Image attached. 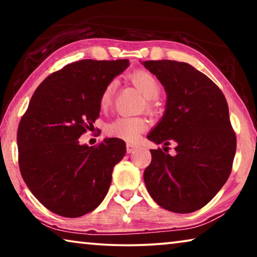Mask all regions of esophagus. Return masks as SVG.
<instances>
[{"label": "esophagus", "instance_id": "obj_1", "mask_svg": "<svg viewBox=\"0 0 257 257\" xmlns=\"http://www.w3.org/2000/svg\"><path fill=\"white\" fill-rule=\"evenodd\" d=\"M138 147L137 144H135V143H127V152L128 153H133V152L136 150Z\"/></svg>", "mask_w": 257, "mask_h": 257}]
</instances>
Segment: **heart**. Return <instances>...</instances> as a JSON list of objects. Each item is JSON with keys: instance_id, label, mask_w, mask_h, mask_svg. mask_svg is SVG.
I'll return each instance as SVG.
<instances>
[{"instance_id": "obj_1", "label": "heart", "mask_w": 257, "mask_h": 257, "mask_svg": "<svg viewBox=\"0 0 257 257\" xmlns=\"http://www.w3.org/2000/svg\"><path fill=\"white\" fill-rule=\"evenodd\" d=\"M132 80L136 85L137 88L141 90L142 94L147 99H154L159 96L161 86L159 80L147 71H137L133 73ZM116 87V81L112 80L105 86L101 95V105L106 106L110 104L113 93ZM147 127L145 119L139 116H120L113 120L111 123L107 124L106 132L110 136L119 137L125 141H136L139 134L144 132Z\"/></svg>"}]
</instances>
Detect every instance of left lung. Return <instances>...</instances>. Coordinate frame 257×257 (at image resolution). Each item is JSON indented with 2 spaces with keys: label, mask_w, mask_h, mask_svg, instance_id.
I'll return each mask as SVG.
<instances>
[{
  "label": "left lung",
  "mask_w": 257,
  "mask_h": 257,
  "mask_svg": "<svg viewBox=\"0 0 257 257\" xmlns=\"http://www.w3.org/2000/svg\"><path fill=\"white\" fill-rule=\"evenodd\" d=\"M167 94L162 118L147 135L163 149L176 142L175 155L151 150L144 171L151 197L161 207L191 213L215 196L231 172L236 135L228 103L210 78L186 62L141 61Z\"/></svg>",
  "instance_id": "1"
}]
</instances>
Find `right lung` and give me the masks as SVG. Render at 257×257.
I'll list each match as a JSON object with an SVG mask.
<instances>
[{"label":"right lung","instance_id":"obj_1","mask_svg":"<svg viewBox=\"0 0 257 257\" xmlns=\"http://www.w3.org/2000/svg\"><path fill=\"white\" fill-rule=\"evenodd\" d=\"M129 64L125 59L72 62L45 78L30 99L17 134L19 168L34 196L55 214L81 216L106 196L125 143L105 138L93 147L78 138L98 118L105 86Z\"/></svg>","mask_w":257,"mask_h":257}]
</instances>
